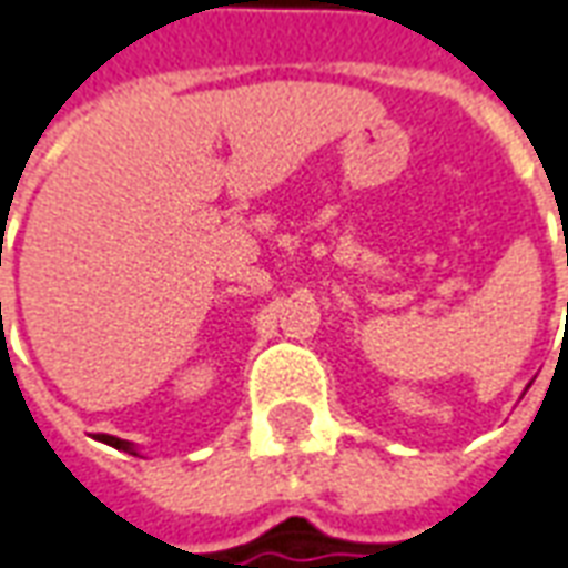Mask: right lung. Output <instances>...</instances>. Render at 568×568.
Masks as SVG:
<instances>
[{"mask_svg": "<svg viewBox=\"0 0 568 568\" xmlns=\"http://www.w3.org/2000/svg\"><path fill=\"white\" fill-rule=\"evenodd\" d=\"M98 439H101V443H106V446H113V449H122V452H129V455H138V452H134V443H129V439H119V436H110V434H101Z\"/></svg>", "mask_w": 568, "mask_h": 568, "instance_id": "obj_1", "label": "right lung"}]
</instances>
